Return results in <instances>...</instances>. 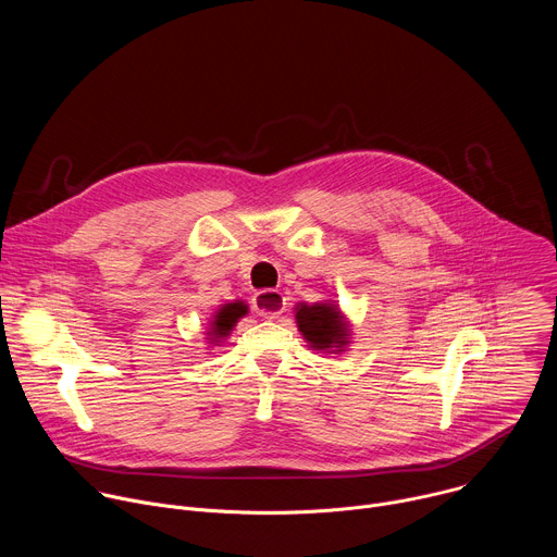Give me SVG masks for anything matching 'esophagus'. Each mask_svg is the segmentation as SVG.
<instances>
[{
    "label": "esophagus",
    "instance_id": "34e87169",
    "mask_svg": "<svg viewBox=\"0 0 557 557\" xmlns=\"http://www.w3.org/2000/svg\"><path fill=\"white\" fill-rule=\"evenodd\" d=\"M284 306H286V299L280 290L267 288L253 295V308L260 317H264V320H277V317L284 312Z\"/></svg>",
    "mask_w": 557,
    "mask_h": 557
}]
</instances>
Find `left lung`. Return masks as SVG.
Here are the masks:
<instances>
[{"label":"left lung","mask_w":557,"mask_h":557,"mask_svg":"<svg viewBox=\"0 0 557 557\" xmlns=\"http://www.w3.org/2000/svg\"><path fill=\"white\" fill-rule=\"evenodd\" d=\"M297 326L312 348H342L348 339L346 322L335 306L329 304H301L297 308Z\"/></svg>","instance_id":"left-lung-1"}]
</instances>
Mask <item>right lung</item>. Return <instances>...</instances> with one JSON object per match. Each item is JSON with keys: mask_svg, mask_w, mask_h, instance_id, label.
<instances>
[{"mask_svg": "<svg viewBox=\"0 0 557 557\" xmlns=\"http://www.w3.org/2000/svg\"><path fill=\"white\" fill-rule=\"evenodd\" d=\"M245 314H247V304H243V301H233V304L222 306L218 310V314L213 317V324H211V333L215 335L213 339L226 337L231 333V329L237 324V320Z\"/></svg>", "mask_w": 557, "mask_h": 557, "instance_id": "obj_1", "label": "right lung"}]
</instances>
